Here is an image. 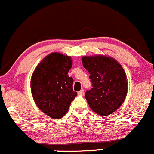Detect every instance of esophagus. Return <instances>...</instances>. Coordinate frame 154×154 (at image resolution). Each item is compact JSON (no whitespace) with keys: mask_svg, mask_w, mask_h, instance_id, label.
Segmentation results:
<instances>
[{"mask_svg":"<svg viewBox=\"0 0 154 154\" xmlns=\"http://www.w3.org/2000/svg\"><path fill=\"white\" fill-rule=\"evenodd\" d=\"M78 94H79V95H84V90H81L80 91H79V92H78Z\"/></svg>","mask_w":154,"mask_h":154,"instance_id":"34e87169","label":"esophagus"}]
</instances>
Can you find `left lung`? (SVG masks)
<instances>
[{
	"instance_id": "left-lung-1",
	"label": "left lung",
	"mask_w": 154,
	"mask_h": 154,
	"mask_svg": "<svg viewBox=\"0 0 154 154\" xmlns=\"http://www.w3.org/2000/svg\"><path fill=\"white\" fill-rule=\"evenodd\" d=\"M82 63L90 74L92 87L84 97L91 109L101 116L113 113L127 95L128 82L123 67L113 58L104 56L84 57Z\"/></svg>"
}]
</instances>
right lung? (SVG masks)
<instances>
[{
	"instance_id": "right-lung-1",
	"label": "right lung",
	"mask_w": 154,
	"mask_h": 154,
	"mask_svg": "<svg viewBox=\"0 0 154 154\" xmlns=\"http://www.w3.org/2000/svg\"><path fill=\"white\" fill-rule=\"evenodd\" d=\"M71 67L70 57L52 53L33 72L31 87L34 101L39 109L52 118L63 117L77 95L72 90L73 79L67 75Z\"/></svg>"
}]
</instances>
